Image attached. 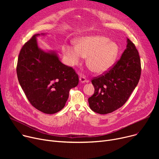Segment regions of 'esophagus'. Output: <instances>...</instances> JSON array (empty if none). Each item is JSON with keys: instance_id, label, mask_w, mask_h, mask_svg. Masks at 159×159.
<instances>
[{"instance_id": "esophagus-1", "label": "esophagus", "mask_w": 159, "mask_h": 159, "mask_svg": "<svg viewBox=\"0 0 159 159\" xmlns=\"http://www.w3.org/2000/svg\"><path fill=\"white\" fill-rule=\"evenodd\" d=\"M79 80L81 83H84V82H87V80L86 79V77L84 76V75H81L80 77H79Z\"/></svg>"}]
</instances>
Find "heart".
I'll use <instances>...</instances> for the list:
<instances>
[{"label": "heart", "mask_w": 159, "mask_h": 159, "mask_svg": "<svg viewBox=\"0 0 159 159\" xmlns=\"http://www.w3.org/2000/svg\"><path fill=\"white\" fill-rule=\"evenodd\" d=\"M62 51L68 66L79 64L84 57H88L89 69L95 73L102 74L114 65L119 54V47L107 37L93 35L78 39L76 45L64 44Z\"/></svg>", "instance_id": "1"}]
</instances>
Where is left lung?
I'll return each instance as SVG.
<instances>
[{"mask_svg": "<svg viewBox=\"0 0 159 159\" xmlns=\"http://www.w3.org/2000/svg\"><path fill=\"white\" fill-rule=\"evenodd\" d=\"M140 59L137 49L127 39L126 49L113 68L91 80L94 94L88 98L91 110L99 114L116 110L126 102L139 81Z\"/></svg>", "mask_w": 159, "mask_h": 159, "instance_id": "obj_1", "label": "left lung"}]
</instances>
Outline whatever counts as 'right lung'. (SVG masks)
Wrapping results in <instances>:
<instances>
[{"label": "right lung", "instance_id": "1", "mask_svg": "<svg viewBox=\"0 0 159 159\" xmlns=\"http://www.w3.org/2000/svg\"><path fill=\"white\" fill-rule=\"evenodd\" d=\"M39 35H34L22 46L16 73L31 105L44 113L53 114L65 106L70 90L79 84V77L71 67L60 61L55 52H45L39 47Z\"/></svg>", "mask_w": 159, "mask_h": 159}]
</instances>
